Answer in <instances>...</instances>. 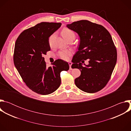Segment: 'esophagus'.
Returning a JSON list of instances; mask_svg holds the SVG:
<instances>
[{
  "mask_svg": "<svg viewBox=\"0 0 131 131\" xmlns=\"http://www.w3.org/2000/svg\"><path fill=\"white\" fill-rule=\"evenodd\" d=\"M68 64H69V69H70V70H71V69H72V68H71V66L72 63H71V62H69V63H68Z\"/></svg>",
  "mask_w": 131,
  "mask_h": 131,
  "instance_id": "esophagus-1",
  "label": "esophagus"
}]
</instances>
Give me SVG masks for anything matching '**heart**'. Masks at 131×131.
<instances>
[{
  "label": "heart",
  "instance_id": "b5f03b06",
  "mask_svg": "<svg viewBox=\"0 0 131 131\" xmlns=\"http://www.w3.org/2000/svg\"><path fill=\"white\" fill-rule=\"evenodd\" d=\"M61 35L63 38L66 40L69 38H75V34L74 31L71 29L65 27L61 31ZM60 58L64 60H68L69 58V57L71 55V53L68 51H61L59 53Z\"/></svg>",
  "mask_w": 131,
  "mask_h": 131
}]
</instances>
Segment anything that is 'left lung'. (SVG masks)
<instances>
[{
    "label": "left lung",
    "mask_w": 131,
    "mask_h": 131,
    "mask_svg": "<svg viewBox=\"0 0 131 131\" xmlns=\"http://www.w3.org/2000/svg\"><path fill=\"white\" fill-rule=\"evenodd\" d=\"M67 27L80 37L72 65L80 70L81 74L74 83L85 92H97L106 86L116 64L117 52L112 37L104 26L88 20L74 22ZM87 59L89 64L83 67L80 62Z\"/></svg>",
    "instance_id": "obj_1"
}]
</instances>
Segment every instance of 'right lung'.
Listing matches in <instances>:
<instances>
[{
  "label": "right lung",
  "instance_id": "obj_1",
  "mask_svg": "<svg viewBox=\"0 0 131 131\" xmlns=\"http://www.w3.org/2000/svg\"><path fill=\"white\" fill-rule=\"evenodd\" d=\"M61 25L41 22L24 30L16 40L14 65L26 85L38 94L48 95L57 90L61 83V72L69 68L68 63L61 59L47 67L43 57L51 49L50 36Z\"/></svg>",
  "mask_w": 131,
  "mask_h": 131
}]
</instances>
